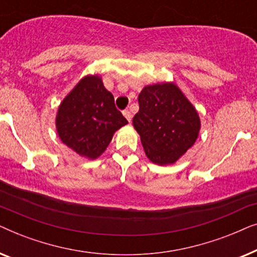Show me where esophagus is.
I'll list each match as a JSON object with an SVG mask.
<instances>
[{
  "label": "esophagus",
  "instance_id": "1",
  "mask_svg": "<svg viewBox=\"0 0 257 257\" xmlns=\"http://www.w3.org/2000/svg\"><path fill=\"white\" fill-rule=\"evenodd\" d=\"M122 114L125 115V118L127 119L128 121H131V119H132V113H131V111H130V110H125L124 112H122Z\"/></svg>",
  "mask_w": 257,
  "mask_h": 257
}]
</instances>
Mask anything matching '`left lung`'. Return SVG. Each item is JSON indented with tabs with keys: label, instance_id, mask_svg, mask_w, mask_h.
<instances>
[{
	"label": "left lung",
	"instance_id": "1",
	"mask_svg": "<svg viewBox=\"0 0 257 257\" xmlns=\"http://www.w3.org/2000/svg\"><path fill=\"white\" fill-rule=\"evenodd\" d=\"M133 126L146 156L154 164H173L198 138V112L177 85L156 84L143 89Z\"/></svg>",
	"mask_w": 257,
	"mask_h": 257
}]
</instances>
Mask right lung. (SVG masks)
<instances>
[{
  "instance_id": "right-lung-1",
  "label": "right lung",
  "mask_w": 257,
  "mask_h": 257,
  "mask_svg": "<svg viewBox=\"0 0 257 257\" xmlns=\"http://www.w3.org/2000/svg\"><path fill=\"white\" fill-rule=\"evenodd\" d=\"M127 124L98 76H86L62 101L56 126L59 138L79 156L96 159L112 136Z\"/></svg>"
}]
</instances>
